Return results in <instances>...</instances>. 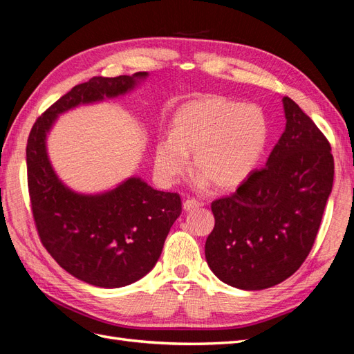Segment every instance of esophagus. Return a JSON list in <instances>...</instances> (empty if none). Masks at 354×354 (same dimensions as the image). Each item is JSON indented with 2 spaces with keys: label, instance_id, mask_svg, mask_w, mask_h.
<instances>
[{
  "label": "esophagus",
  "instance_id": "obj_1",
  "mask_svg": "<svg viewBox=\"0 0 354 354\" xmlns=\"http://www.w3.org/2000/svg\"><path fill=\"white\" fill-rule=\"evenodd\" d=\"M201 205H202V203L198 202L196 199H186V201L183 202V209H185V211H195V209H198Z\"/></svg>",
  "mask_w": 354,
  "mask_h": 354
}]
</instances>
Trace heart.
<instances>
[{
  "mask_svg": "<svg viewBox=\"0 0 354 354\" xmlns=\"http://www.w3.org/2000/svg\"><path fill=\"white\" fill-rule=\"evenodd\" d=\"M269 124L255 104L203 95L174 113L171 134L155 143L153 167L164 185H174L194 158L198 183L232 190L248 178L266 151Z\"/></svg>",
  "mask_w": 354,
  "mask_h": 354,
  "instance_id": "b5f03b06",
  "label": "heart"
}]
</instances>
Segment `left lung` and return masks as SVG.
Masks as SVG:
<instances>
[{
    "label": "left lung",
    "instance_id": "1",
    "mask_svg": "<svg viewBox=\"0 0 354 354\" xmlns=\"http://www.w3.org/2000/svg\"><path fill=\"white\" fill-rule=\"evenodd\" d=\"M282 104L285 131L266 167L211 203L216 226L205 242L207 263L221 282L245 291L274 286L299 269L332 192L328 140L294 100Z\"/></svg>",
    "mask_w": 354,
    "mask_h": 354
}]
</instances>
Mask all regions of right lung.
<instances>
[{"label":"right lung","mask_w":354,"mask_h":354,"mask_svg":"<svg viewBox=\"0 0 354 354\" xmlns=\"http://www.w3.org/2000/svg\"><path fill=\"white\" fill-rule=\"evenodd\" d=\"M147 77L136 72L75 85L38 118L28 138V186L41 242L62 269L94 286H127L151 272L181 214V199L137 176L97 194L73 190L53 168L47 137L60 115L121 97Z\"/></svg>","instance_id":"right-lung-1"}]
</instances>
